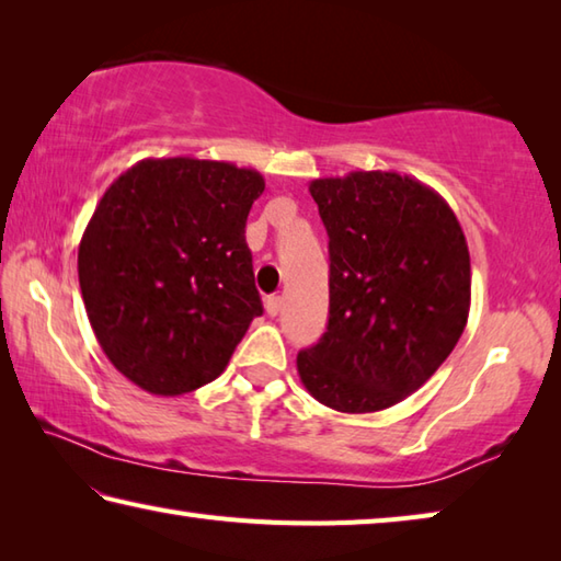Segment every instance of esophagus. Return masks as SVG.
<instances>
[{
    "label": "esophagus",
    "instance_id": "1",
    "mask_svg": "<svg viewBox=\"0 0 561 561\" xmlns=\"http://www.w3.org/2000/svg\"><path fill=\"white\" fill-rule=\"evenodd\" d=\"M280 308H283V300H280V296H271L268 300H265V312H268L271 318L278 316Z\"/></svg>",
    "mask_w": 561,
    "mask_h": 561
}]
</instances>
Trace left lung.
<instances>
[{
  "instance_id": "left-lung-1",
  "label": "left lung",
  "mask_w": 561,
  "mask_h": 561,
  "mask_svg": "<svg viewBox=\"0 0 561 561\" xmlns=\"http://www.w3.org/2000/svg\"><path fill=\"white\" fill-rule=\"evenodd\" d=\"M330 236V320L298 355L312 399L342 414L404 401L454 352L470 310V253L454 209L399 172L310 182Z\"/></svg>"
}]
</instances>
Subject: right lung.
Listing matches in <instances>:
<instances>
[{
	"label": "right lung",
	"instance_id": "1",
	"mask_svg": "<svg viewBox=\"0 0 561 561\" xmlns=\"http://www.w3.org/2000/svg\"><path fill=\"white\" fill-rule=\"evenodd\" d=\"M261 172L147 157L107 186L78 245L88 320L105 357L154 397L209 385L263 312L245 219Z\"/></svg>",
	"mask_w": 561,
	"mask_h": 561
}]
</instances>
